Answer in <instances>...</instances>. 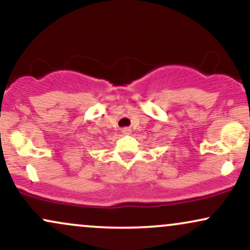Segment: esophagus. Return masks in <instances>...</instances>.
Returning <instances> with one entry per match:
<instances>
[{"label":"esophagus","instance_id":"34e87169","mask_svg":"<svg viewBox=\"0 0 250 250\" xmlns=\"http://www.w3.org/2000/svg\"><path fill=\"white\" fill-rule=\"evenodd\" d=\"M122 133L125 134V135L130 134V133H131V129H129V128H123V129H122Z\"/></svg>","mask_w":250,"mask_h":250}]
</instances>
